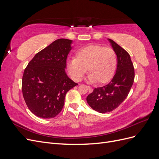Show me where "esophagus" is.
I'll return each mask as SVG.
<instances>
[{
	"instance_id": "esophagus-1",
	"label": "esophagus",
	"mask_w": 159,
	"mask_h": 159,
	"mask_svg": "<svg viewBox=\"0 0 159 159\" xmlns=\"http://www.w3.org/2000/svg\"><path fill=\"white\" fill-rule=\"evenodd\" d=\"M88 89H89V93L92 92V91H93V88H91L90 86H88Z\"/></svg>"
}]
</instances>
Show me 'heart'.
I'll return each mask as SVG.
<instances>
[{"label":"heart","instance_id":"b5f03b06","mask_svg":"<svg viewBox=\"0 0 159 159\" xmlns=\"http://www.w3.org/2000/svg\"><path fill=\"white\" fill-rule=\"evenodd\" d=\"M117 68V57L113 49L98 44H89L75 52V58L67 63L71 78L80 81L87 72L90 82L106 84L113 78Z\"/></svg>","mask_w":159,"mask_h":159}]
</instances>
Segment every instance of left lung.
Instances as JSON below:
<instances>
[{"label": "left lung", "instance_id": "8db88e82", "mask_svg": "<svg viewBox=\"0 0 159 159\" xmlns=\"http://www.w3.org/2000/svg\"><path fill=\"white\" fill-rule=\"evenodd\" d=\"M117 57L116 73L110 82L95 88L87 97V102L93 110L101 113L112 111L126 99L134 78L133 64L129 53L113 40L109 39Z\"/></svg>", "mask_w": 159, "mask_h": 159}]
</instances>
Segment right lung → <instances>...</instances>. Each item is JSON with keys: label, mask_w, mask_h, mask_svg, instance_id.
I'll list each match as a JSON object with an SVG mask.
<instances>
[{"label": "right lung", "mask_w": 159, "mask_h": 159, "mask_svg": "<svg viewBox=\"0 0 159 159\" xmlns=\"http://www.w3.org/2000/svg\"><path fill=\"white\" fill-rule=\"evenodd\" d=\"M72 41L57 39L30 61L24 71L22 90L30 111L37 117L54 118L63 109L66 95L75 83L66 74Z\"/></svg>", "instance_id": "obj_1"}]
</instances>
